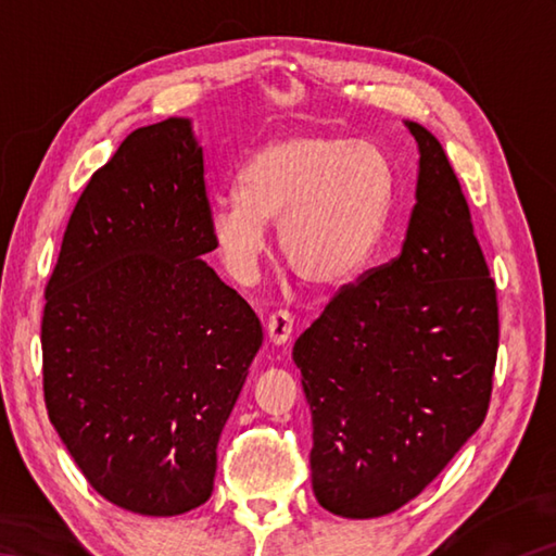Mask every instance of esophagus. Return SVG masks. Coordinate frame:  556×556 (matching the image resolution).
I'll return each mask as SVG.
<instances>
[{
  "label": "esophagus",
  "instance_id": "obj_1",
  "mask_svg": "<svg viewBox=\"0 0 556 556\" xmlns=\"http://www.w3.org/2000/svg\"><path fill=\"white\" fill-rule=\"evenodd\" d=\"M291 332H293V317L289 311L279 308L267 317V337L271 344H277V346L287 344V341L291 339Z\"/></svg>",
  "mask_w": 556,
  "mask_h": 556
}]
</instances>
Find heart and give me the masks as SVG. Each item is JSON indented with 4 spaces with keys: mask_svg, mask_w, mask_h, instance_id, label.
I'll return each mask as SVG.
<instances>
[{
    "mask_svg": "<svg viewBox=\"0 0 556 556\" xmlns=\"http://www.w3.org/2000/svg\"><path fill=\"white\" fill-rule=\"evenodd\" d=\"M239 191L210 212V233L233 275H253L267 224L279 222V248L293 275L315 289H339L380 243L394 176L377 146L305 131L260 146L245 162Z\"/></svg>",
    "mask_w": 556,
    "mask_h": 556,
    "instance_id": "1",
    "label": "heart"
}]
</instances>
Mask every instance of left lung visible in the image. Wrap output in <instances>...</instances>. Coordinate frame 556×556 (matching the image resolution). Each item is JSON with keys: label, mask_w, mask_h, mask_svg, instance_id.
Returning <instances> with one entry per match:
<instances>
[{"label": "left lung", "mask_w": 556, "mask_h": 556, "mask_svg": "<svg viewBox=\"0 0 556 556\" xmlns=\"http://www.w3.org/2000/svg\"><path fill=\"white\" fill-rule=\"evenodd\" d=\"M420 150L416 205L392 263L341 287L293 344L313 413V492L327 511L377 518L430 485L488 416L497 289L444 148Z\"/></svg>", "instance_id": "8db88e82"}]
</instances>
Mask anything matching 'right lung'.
<instances>
[{"label": "right lung", "mask_w": 556, "mask_h": 556, "mask_svg": "<svg viewBox=\"0 0 556 556\" xmlns=\"http://www.w3.org/2000/svg\"><path fill=\"white\" fill-rule=\"evenodd\" d=\"M210 212L191 122L136 128L90 176L45 287L47 416L96 492L134 514L210 500L263 344L251 305L203 260Z\"/></svg>", "instance_id": "right-lung-1"}]
</instances>
